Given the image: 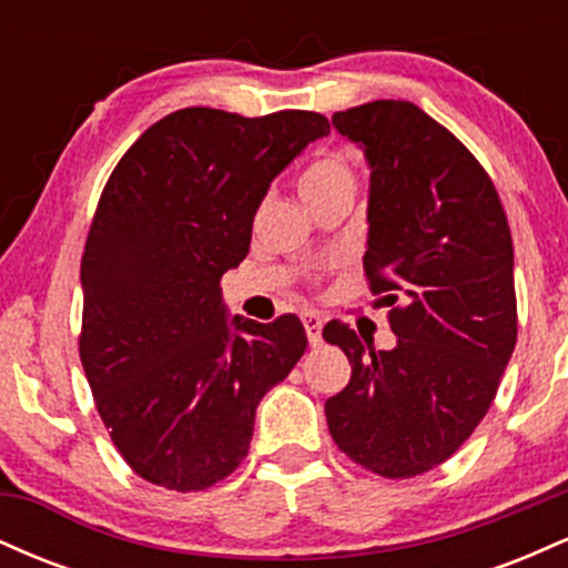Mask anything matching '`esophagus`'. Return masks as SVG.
I'll return each mask as SVG.
<instances>
[{"instance_id":"34e87169","label":"esophagus","mask_w":568,"mask_h":568,"mask_svg":"<svg viewBox=\"0 0 568 568\" xmlns=\"http://www.w3.org/2000/svg\"><path fill=\"white\" fill-rule=\"evenodd\" d=\"M302 321H304L306 338H310L312 347H317V344L323 342V317L315 315V312H306Z\"/></svg>"}]
</instances>
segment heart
<instances>
[{
    "mask_svg": "<svg viewBox=\"0 0 568 568\" xmlns=\"http://www.w3.org/2000/svg\"><path fill=\"white\" fill-rule=\"evenodd\" d=\"M298 189H302L304 200H323L344 192L352 194L355 192V171L342 152H323L304 168Z\"/></svg>",
    "mask_w": 568,
    "mask_h": 568,
    "instance_id": "b5f03b06",
    "label": "heart"
}]
</instances>
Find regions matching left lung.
<instances>
[{
    "mask_svg": "<svg viewBox=\"0 0 568 568\" xmlns=\"http://www.w3.org/2000/svg\"><path fill=\"white\" fill-rule=\"evenodd\" d=\"M334 128L368 160L363 266L397 344L374 349L347 323L325 325L352 366L325 419L352 462L414 478L470 438L515 349L510 226L484 165L414 103H363Z\"/></svg>",
    "mask_w": 568,
    "mask_h": 568,
    "instance_id": "obj_1",
    "label": "left lung"
}]
</instances>
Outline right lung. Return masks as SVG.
Segmentation results:
<instances>
[{"mask_svg": "<svg viewBox=\"0 0 568 568\" xmlns=\"http://www.w3.org/2000/svg\"><path fill=\"white\" fill-rule=\"evenodd\" d=\"M331 133L317 112L162 116L116 162L82 256L80 357L130 470L202 491L240 467L262 397L306 349L296 315L226 321L221 275L277 173Z\"/></svg>", "mask_w": 568, "mask_h": 568, "instance_id": "1", "label": "right lung"}]
</instances>
